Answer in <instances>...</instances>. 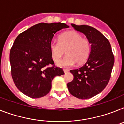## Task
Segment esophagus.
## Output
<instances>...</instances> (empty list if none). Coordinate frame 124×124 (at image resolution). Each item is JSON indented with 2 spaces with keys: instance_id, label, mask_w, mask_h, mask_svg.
I'll return each mask as SVG.
<instances>
[{
  "instance_id": "34e87169",
  "label": "esophagus",
  "mask_w": 124,
  "mask_h": 124,
  "mask_svg": "<svg viewBox=\"0 0 124 124\" xmlns=\"http://www.w3.org/2000/svg\"><path fill=\"white\" fill-rule=\"evenodd\" d=\"M63 71H64V73H67V72H68V71H69V70L64 69V70H63Z\"/></svg>"
}]
</instances>
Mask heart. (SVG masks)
Instances as JSON below:
<instances>
[{"mask_svg": "<svg viewBox=\"0 0 124 124\" xmlns=\"http://www.w3.org/2000/svg\"><path fill=\"white\" fill-rule=\"evenodd\" d=\"M49 50L53 60L57 62L66 51V56L58 63L61 67H68L75 63L82 64L89 56L91 46L87 39L76 31H68L60 35L58 40H53L49 43Z\"/></svg>", "mask_w": 124, "mask_h": 124, "instance_id": "obj_1", "label": "heart"}]
</instances>
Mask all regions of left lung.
<instances>
[{
    "label": "left lung",
    "instance_id": "8db88e82",
    "mask_svg": "<svg viewBox=\"0 0 124 124\" xmlns=\"http://www.w3.org/2000/svg\"><path fill=\"white\" fill-rule=\"evenodd\" d=\"M86 36L91 44L88 60L82 67L71 70L73 80L67 84L70 93L85 100L95 96L108 84L114 64V56L108 40L94 28L71 24Z\"/></svg>",
    "mask_w": 124,
    "mask_h": 124
}]
</instances>
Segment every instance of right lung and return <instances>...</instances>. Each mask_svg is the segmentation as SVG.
Instances as JSON below:
<instances>
[{
	"mask_svg": "<svg viewBox=\"0 0 124 124\" xmlns=\"http://www.w3.org/2000/svg\"><path fill=\"white\" fill-rule=\"evenodd\" d=\"M68 27L60 22L40 23L16 37L9 56L11 75L24 94L31 98L44 96L49 93L53 78L64 74L62 68L54 65L49 43L57 31Z\"/></svg>",
	"mask_w": 124,
	"mask_h": 124,
	"instance_id": "1",
	"label": "right lung"
}]
</instances>
